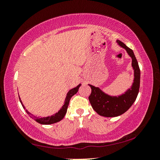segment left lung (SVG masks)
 <instances>
[{
  "label": "left lung",
  "instance_id": "obj_1",
  "mask_svg": "<svg viewBox=\"0 0 160 160\" xmlns=\"http://www.w3.org/2000/svg\"><path fill=\"white\" fill-rule=\"evenodd\" d=\"M116 42L121 47L125 48L126 52L131 56V65L134 70V80L131 88L124 94L118 96L109 95L99 88L89 85L92 90L91 94L89 97L92 107L99 115L105 117H115L127 112L135 101L139 92L140 70L133 51L122 42L117 40Z\"/></svg>",
  "mask_w": 160,
  "mask_h": 160
}]
</instances>
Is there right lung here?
Here are the masks:
<instances>
[{
  "label": "right lung",
  "instance_id": "right-lung-1",
  "mask_svg": "<svg viewBox=\"0 0 160 160\" xmlns=\"http://www.w3.org/2000/svg\"><path fill=\"white\" fill-rule=\"evenodd\" d=\"M80 86H81V84H79V85H78L77 87H75V88H72V89H71V90H70L68 91V92L67 93L66 99H65L63 106L62 107L61 109L59 110L57 113H56L55 114H53L51 116H47V117L39 118V117H36V116H34L27 109H26V112L28 113V114L32 118H34V120L37 121V122L41 123V124H44V125H48V124L57 123L64 118V116H65V115H66V113L67 112V109H68V107L70 99H71V97L73 96L74 94H75L78 92V90H79V88ZM19 98H20V97H19ZM20 101L22 104V106L24 109H25V107L23 105L22 102L20 98Z\"/></svg>",
  "mask_w": 160,
  "mask_h": 160
}]
</instances>
